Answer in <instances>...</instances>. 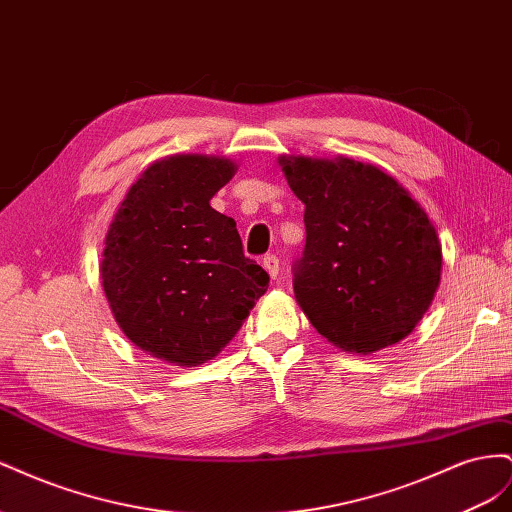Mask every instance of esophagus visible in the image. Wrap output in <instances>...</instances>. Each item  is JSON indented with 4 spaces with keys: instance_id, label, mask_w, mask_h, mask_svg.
I'll return each instance as SVG.
<instances>
[{
    "instance_id": "esophagus-1",
    "label": "esophagus",
    "mask_w": 512,
    "mask_h": 512,
    "mask_svg": "<svg viewBox=\"0 0 512 512\" xmlns=\"http://www.w3.org/2000/svg\"><path fill=\"white\" fill-rule=\"evenodd\" d=\"M262 267L267 269V273H269L271 280H275L277 273H280V260H277V256H275V254H267L265 258H262Z\"/></svg>"
}]
</instances>
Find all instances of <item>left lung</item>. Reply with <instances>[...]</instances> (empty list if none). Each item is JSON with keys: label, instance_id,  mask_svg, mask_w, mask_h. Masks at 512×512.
I'll return each mask as SVG.
<instances>
[{"label": "left lung", "instance_id": "left-lung-1", "mask_svg": "<svg viewBox=\"0 0 512 512\" xmlns=\"http://www.w3.org/2000/svg\"><path fill=\"white\" fill-rule=\"evenodd\" d=\"M305 205L294 297L346 352L369 354L412 333L440 284L442 245L423 207L374 164L282 156Z\"/></svg>", "mask_w": 512, "mask_h": 512}]
</instances>
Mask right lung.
Instances as JSON below:
<instances>
[{
  "instance_id": "right-lung-1",
  "label": "right lung",
  "mask_w": 512,
  "mask_h": 512,
  "mask_svg": "<svg viewBox=\"0 0 512 512\" xmlns=\"http://www.w3.org/2000/svg\"><path fill=\"white\" fill-rule=\"evenodd\" d=\"M228 158L179 153L153 162L106 232L102 288L119 329L156 359H213L267 292L269 275L243 254L237 224L209 200L232 179Z\"/></svg>"
}]
</instances>
